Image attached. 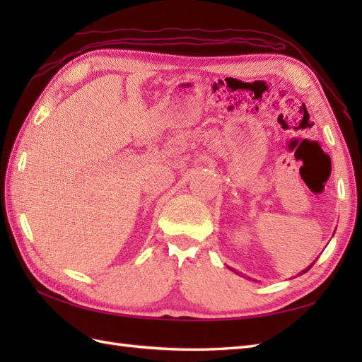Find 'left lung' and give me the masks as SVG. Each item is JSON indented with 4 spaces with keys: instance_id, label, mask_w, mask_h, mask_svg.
Returning <instances> with one entry per match:
<instances>
[{
    "instance_id": "1",
    "label": "left lung",
    "mask_w": 362,
    "mask_h": 362,
    "mask_svg": "<svg viewBox=\"0 0 362 362\" xmlns=\"http://www.w3.org/2000/svg\"><path fill=\"white\" fill-rule=\"evenodd\" d=\"M314 263H316V261H314ZM314 263H313V264H314ZM313 264H311V266H310V267H306V269H305V271H303V272H300V274H305V272H306V271H310V269H311V267H313Z\"/></svg>"
}]
</instances>
